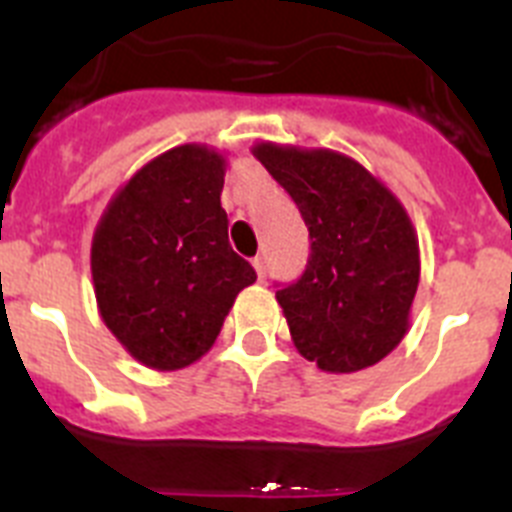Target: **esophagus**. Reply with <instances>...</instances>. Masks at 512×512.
<instances>
[{"instance_id": "obj_1", "label": "esophagus", "mask_w": 512, "mask_h": 512, "mask_svg": "<svg viewBox=\"0 0 512 512\" xmlns=\"http://www.w3.org/2000/svg\"><path fill=\"white\" fill-rule=\"evenodd\" d=\"M253 269H256L259 279L264 282V277H266V259H264V256H256V259H253Z\"/></svg>"}]
</instances>
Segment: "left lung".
<instances>
[{"instance_id":"8db88e82","label":"left lung","mask_w":512,"mask_h":512,"mask_svg":"<svg viewBox=\"0 0 512 512\" xmlns=\"http://www.w3.org/2000/svg\"><path fill=\"white\" fill-rule=\"evenodd\" d=\"M253 156L287 189L310 233L305 274L277 292L297 351L330 374L374 366L408 333L418 292L420 248L408 212L338 151L266 140Z\"/></svg>"}]
</instances>
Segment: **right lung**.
Returning a JSON list of instances; mask_svg holds the SVG:
<instances>
[{"instance_id":"right-lung-1","label":"right lung","mask_w":512,"mask_h":512,"mask_svg":"<svg viewBox=\"0 0 512 512\" xmlns=\"http://www.w3.org/2000/svg\"><path fill=\"white\" fill-rule=\"evenodd\" d=\"M225 156L184 143L135 171L99 217V315L130 356L176 372L207 354L256 271L228 243Z\"/></svg>"}]
</instances>
